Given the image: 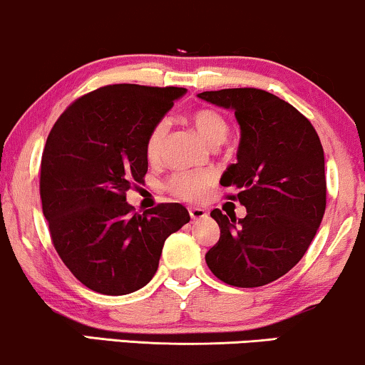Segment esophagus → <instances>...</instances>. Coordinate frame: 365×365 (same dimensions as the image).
Listing matches in <instances>:
<instances>
[{"label":"esophagus","instance_id":"1","mask_svg":"<svg viewBox=\"0 0 365 365\" xmlns=\"http://www.w3.org/2000/svg\"><path fill=\"white\" fill-rule=\"evenodd\" d=\"M188 214H190L193 220H200V219H205V217L209 215V212L202 209V207H190V209H188Z\"/></svg>","mask_w":365,"mask_h":365}]
</instances>
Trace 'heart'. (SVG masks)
<instances>
[{"instance_id": "1", "label": "heart", "mask_w": 365, "mask_h": 365, "mask_svg": "<svg viewBox=\"0 0 365 365\" xmlns=\"http://www.w3.org/2000/svg\"><path fill=\"white\" fill-rule=\"evenodd\" d=\"M188 121L197 129V133L210 145H219L229 133V123L225 121L222 114L214 109L198 108L188 114ZM167 135V123H156L153 129L146 138V158L150 161L160 160L161 151H163V140ZM214 183V175L205 170H197V172H178L170 177L167 182V188L175 197L182 198L187 202H195L204 197Z\"/></svg>"}]
</instances>
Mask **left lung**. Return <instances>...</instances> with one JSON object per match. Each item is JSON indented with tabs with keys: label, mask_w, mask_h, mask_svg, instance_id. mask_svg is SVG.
Returning a JSON list of instances; mask_svg holds the SVG:
<instances>
[{
	"label": "left lung",
	"mask_w": 365,
	"mask_h": 365,
	"mask_svg": "<svg viewBox=\"0 0 365 365\" xmlns=\"http://www.w3.org/2000/svg\"><path fill=\"white\" fill-rule=\"evenodd\" d=\"M198 98L234 109L237 163L220 185L246 207L244 219L214 209L220 237L205 255L217 278L257 288L288 273L307 252L327 207L325 158L312 123L292 104L255 87L205 91Z\"/></svg>",
	"instance_id": "left-lung-1"
}]
</instances>
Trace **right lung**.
Wrapping results in <instances>:
<instances>
[{"mask_svg":"<svg viewBox=\"0 0 365 365\" xmlns=\"http://www.w3.org/2000/svg\"><path fill=\"white\" fill-rule=\"evenodd\" d=\"M183 87L114 84L60 114L45 143L40 197L55 251L82 284L128 294L153 278L170 234L190 220L180 204L136 214L126 192L145 182L146 138Z\"/></svg>","mask_w":365,"mask_h":365,"instance_id":"obj_1","label":"right lung"}]
</instances>
